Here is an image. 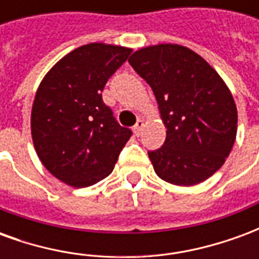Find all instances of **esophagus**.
Listing matches in <instances>:
<instances>
[{
    "instance_id": "34e87169",
    "label": "esophagus",
    "mask_w": 259,
    "mask_h": 259,
    "mask_svg": "<svg viewBox=\"0 0 259 259\" xmlns=\"http://www.w3.org/2000/svg\"><path fill=\"white\" fill-rule=\"evenodd\" d=\"M143 126H144V122L143 120H137V123L135 124V127H133V132H135L136 136L140 135L141 129H143Z\"/></svg>"
}]
</instances>
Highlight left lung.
<instances>
[{
	"instance_id": "left-lung-1",
	"label": "left lung",
	"mask_w": 259,
	"mask_h": 259,
	"mask_svg": "<svg viewBox=\"0 0 259 259\" xmlns=\"http://www.w3.org/2000/svg\"><path fill=\"white\" fill-rule=\"evenodd\" d=\"M129 64L150 84L166 127L161 148L148 151L165 182L193 186L225 163L237 132V109L221 76L198 54L178 44L141 48Z\"/></svg>"
}]
</instances>
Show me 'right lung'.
<instances>
[{"instance_id": "right-lung-1", "label": "right lung", "mask_w": 259, "mask_h": 259, "mask_svg": "<svg viewBox=\"0 0 259 259\" xmlns=\"http://www.w3.org/2000/svg\"><path fill=\"white\" fill-rule=\"evenodd\" d=\"M132 50L101 42L76 48L42 79L31 109V137L42 165L73 187L112 172L132 130L102 101L108 79Z\"/></svg>"}]
</instances>
